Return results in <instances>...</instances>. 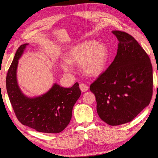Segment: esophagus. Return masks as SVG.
Here are the masks:
<instances>
[{"label":"esophagus","mask_w":158,"mask_h":158,"mask_svg":"<svg viewBox=\"0 0 158 158\" xmlns=\"http://www.w3.org/2000/svg\"><path fill=\"white\" fill-rule=\"evenodd\" d=\"M80 89H81V91H82V92H85V91L88 90L89 87L86 84L82 83V84H80Z\"/></svg>","instance_id":"obj_1"}]
</instances>
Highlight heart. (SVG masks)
Segmentation results:
<instances>
[{"label":"heart","instance_id":"b5f03b06","mask_svg":"<svg viewBox=\"0 0 158 158\" xmlns=\"http://www.w3.org/2000/svg\"><path fill=\"white\" fill-rule=\"evenodd\" d=\"M108 60V51L103 44L88 41L76 45L68 52L66 59L61 62V66L66 72L73 70L72 65L80 64L82 73L89 76L100 74L106 67Z\"/></svg>","mask_w":158,"mask_h":158}]
</instances>
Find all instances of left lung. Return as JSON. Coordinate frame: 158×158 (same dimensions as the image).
Wrapping results in <instances>:
<instances>
[{"mask_svg":"<svg viewBox=\"0 0 158 158\" xmlns=\"http://www.w3.org/2000/svg\"><path fill=\"white\" fill-rule=\"evenodd\" d=\"M112 33L119 41L117 55L89 89L100 118L117 126L131 122L149 105L153 74L150 57L135 38L125 31Z\"/></svg>","mask_w":158,"mask_h":158,"instance_id":"left-lung-1","label":"left lung"}]
</instances>
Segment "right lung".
Masks as SVG:
<instances>
[{"mask_svg": "<svg viewBox=\"0 0 158 158\" xmlns=\"http://www.w3.org/2000/svg\"><path fill=\"white\" fill-rule=\"evenodd\" d=\"M27 44L18 47L6 79V90L13 110L22 125L44 133H59L67 127L74 105L81 91L76 82L71 88L55 84L49 91L39 97L30 98L23 95L16 79L18 59Z\"/></svg>", "mask_w": 158, "mask_h": 158, "instance_id": "1", "label": "right lung"}]
</instances>
